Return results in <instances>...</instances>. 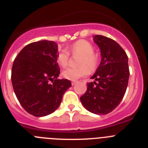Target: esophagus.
Wrapping results in <instances>:
<instances>
[{"label": "esophagus", "instance_id": "esophagus-1", "mask_svg": "<svg viewBox=\"0 0 148 148\" xmlns=\"http://www.w3.org/2000/svg\"><path fill=\"white\" fill-rule=\"evenodd\" d=\"M76 84H77V82H71V85H72V86H74Z\"/></svg>", "mask_w": 148, "mask_h": 148}]
</instances>
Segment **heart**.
Segmentation results:
<instances>
[{"label": "heart", "mask_w": 148, "mask_h": 148, "mask_svg": "<svg viewBox=\"0 0 148 148\" xmlns=\"http://www.w3.org/2000/svg\"><path fill=\"white\" fill-rule=\"evenodd\" d=\"M70 51L73 55H79L77 68H69L62 72V76L69 80H77L80 77H85L89 71H94L99 64V56L94 52V47L90 42L86 40H79L72 44ZM57 60L62 68L69 64V53L65 49L58 52Z\"/></svg>", "instance_id": "1"}]
</instances>
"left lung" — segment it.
Segmentation results:
<instances>
[{
  "mask_svg": "<svg viewBox=\"0 0 148 148\" xmlns=\"http://www.w3.org/2000/svg\"><path fill=\"white\" fill-rule=\"evenodd\" d=\"M94 41L100 49L101 62L87 84L86 92L80 97L83 106L90 112L104 115L111 112L122 101L128 84V58L115 40L95 35Z\"/></svg>",
  "mask_w": 148,
  "mask_h": 148,
  "instance_id": "1",
  "label": "left lung"
}]
</instances>
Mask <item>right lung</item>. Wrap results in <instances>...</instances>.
<instances>
[{
	"label": "right lung",
	"instance_id": "obj_1",
	"mask_svg": "<svg viewBox=\"0 0 148 148\" xmlns=\"http://www.w3.org/2000/svg\"><path fill=\"white\" fill-rule=\"evenodd\" d=\"M58 51L54 41L32 42L20 51L13 62L11 79L14 94L22 107L34 116L52 114L71 86L69 79H58L60 73Z\"/></svg>",
	"mask_w": 148,
	"mask_h": 148
}]
</instances>
